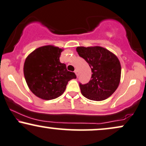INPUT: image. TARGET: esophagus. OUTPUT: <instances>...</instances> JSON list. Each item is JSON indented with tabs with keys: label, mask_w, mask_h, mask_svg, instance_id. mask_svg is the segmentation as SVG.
<instances>
[{
	"label": "esophagus",
	"mask_w": 146,
	"mask_h": 146,
	"mask_svg": "<svg viewBox=\"0 0 146 146\" xmlns=\"http://www.w3.org/2000/svg\"><path fill=\"white\" fill-rule=\"evenodd\" d=\"M75 74H76L77 76L78 77V75H79V72H78V70H77V69L75 70Z\"/></svg>",
	"instance_id": "esophagus-1"
}]
</instances>
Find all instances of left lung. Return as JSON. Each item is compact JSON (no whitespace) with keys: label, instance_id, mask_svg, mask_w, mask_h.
<instances>
[{"label":"left lung","instance_id":"8db88e82","mask_svg":"<svg viewBox=\"0 0 146 146\" xmlns=\"http://www.w3.org/2000/svg\"><path fill=\"white\" fill-rule=\"evenodd\" d=\"M80 56L88 63L92 77L86 84H80L84 97L92 101L105 100L116 90L121 78V65L117 57L101 46L77 47Z\"/></svg>","mask_w":146,"mask_h":146}]
</instances>
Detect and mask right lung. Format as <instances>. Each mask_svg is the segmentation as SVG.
I'll return each mask as SVG.
<instances>
[{"label": "right lung", "mask_w": 146, "mask_h": 146, "mask_svg": "<svg viewBox=\"0 0 146 146\" xmlns=\"http://www.w3.org/2000/svg\"><path fill=\"white\" fill-rule=\"evenodd\" d=\"M63 48L52 45L36 48L26 57L24 75L30 90L43 100H52L61 96L68 82L77 78L68 71L66 64L60 62Z\"/></svg>", "instance_id": "add662e5"}]
</instances>
